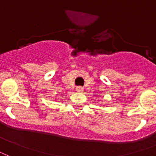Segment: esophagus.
<instances>
[{
    "label": "esophagus",
    "instance_id": "obj_1",
    "mask_svg": "<svg viewBox=\"0 0 156 156\" xmlns=\"http://www.w3.org/2000/svg\"><path fill=\"white\" fill-rule=\"evenodd\" d=\"M76 90H77L78 92H83V90H84V88H83V87H77Z\"/></svg>",
    "mask_w": 156,
    "mask_h": 156
}]
</instances>
